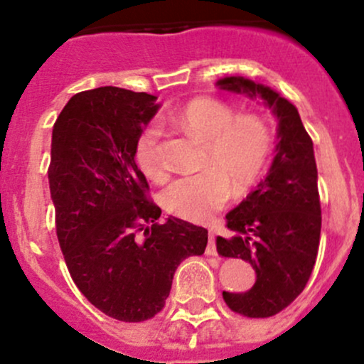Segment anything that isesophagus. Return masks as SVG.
Masks as SVG:
<instances>
[{
    "instance_id": "34e87169",
    "label": "esophagus",
    "mask_w": 364,
    "mask_h": 364,
    "mask_svg": "<svg viewBox=\"0 0 364 364\" xmlns=\"http://www.w3.org/2000/svg\"><path fill=\"white\" fill-rule=\"evenodd\" d=\"M207 254L209 255H215L218 250H215V231L209 230V249H207Z\"/></svg>"
}]
</instances>
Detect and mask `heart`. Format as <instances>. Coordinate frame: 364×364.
Listing matches in <instances>:
<instances>
[{
  "label": "heart",
  "mask_w": 364,
  "mask_h": 364,
  "mask_svg": "<svg viewBox=\"0 0 364 364\" xmlns=\"http://www.w3.org/2000/svg\"><path fill=\"white\" fill-rule=\"evenodd\" d=\"M167 119L205 145L203 164L213 166L179 176L162 191V205L171 214L205 221L228 202L231 185L242 193L264 169L273 134L257 115L237 117V112L221 100L195 98ZM161 136V126L150 122L134 146V161L151 181H164L167 176Z\"/></svg>",
  "instance_id": "obj_1"
}]
</instances>
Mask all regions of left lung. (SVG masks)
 Segmentation results:
<instances>
[{
	"mask_svg": "<svg viewBox=\"0 0 364 364\" xmlns=\"http://www.w3.org/2000/svg\"><path fill=\"white\" fill-rule=\"evenodd\" d=\"M215 85L261 98L278 121L274 159L266 178L226 214L230 237L215 238L223 257H240L255 269L252 289L223 292L228 307L247 318H269L297 299L316 262L321 205L313 139L297 109L269 86L240 75Z\"/></svg>",
	"mask_w": 364,
	"mask_h": 364,
	"instance_id": "1",
	"label": "left lung"
}]
</instances>
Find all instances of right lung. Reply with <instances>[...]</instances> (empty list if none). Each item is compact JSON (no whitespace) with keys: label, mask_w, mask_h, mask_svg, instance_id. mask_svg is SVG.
I'll return each mask as SVG.
<instances>
[{"label":"right lung","mask_w":364,"mask_h":364,"mask_svg":"<svg viewBox=\"0 0 364 364\" xmlns=\"http://www.w3.org/2000/svg\"><path fill=\"white\" fill-rule=\"evenodd\" d=\"M157 97L122 87L82 91L60 112L48 169L57 237L77 289L119 321L154 318L178 266L202 255L207 230L178 218L161 225L136 139L159 110Z\"/></svg>","instance_id":"obj_1"}]
</instances>
